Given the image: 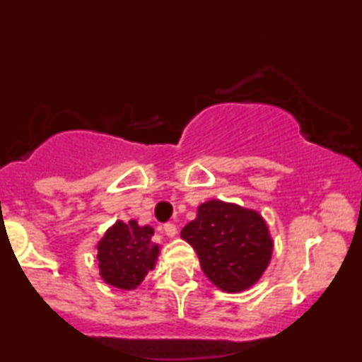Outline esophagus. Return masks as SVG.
Wrapping results in <instances>:
<instances>
[{
  "label": "esophagus",
  "mask_w": 362,
  "mask_h": 362,
  "mask_svg": "<svg viewBox=\"0 0 362 362\" xmlns=\"http://www.w3.org/2000/svg\"><path fill=\"white\" fill-rule=\"evenodd\" d=\"M165 233H167V236H170V238H173V236L177 235V226L173 223H168L165 224Z\"/></svg>",
  "instance_id": "obj_1"
}]
</instances>
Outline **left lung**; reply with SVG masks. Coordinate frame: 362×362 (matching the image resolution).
Segmentation results:
<instances>
[{"label": "left lung", "instance_id": "8db88e82", "mask_svg": "<svg viewBox=\"0 0 362 362\" xmlns=\"http://www.w3.org/2000/svg\"><path fill=\"white\" fill-rule=\"evenodd\" d=\"M209 281L226 293H240L260 279L272 257V238L257 211L223 201L199 206L197 218L182 230Z\"/></svg>", "mask_w": 362, "mask_h": 362}]
</instances>
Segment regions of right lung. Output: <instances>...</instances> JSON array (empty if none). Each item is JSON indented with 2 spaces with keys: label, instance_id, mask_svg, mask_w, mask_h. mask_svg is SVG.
Segmentation results:
<instances>
[{
  "label": "right lung",
  "instance_id": "obj_1",
  "mask_svg": "<svg viewBox=\"0 0 362 362\" xmlns=\"http://www.w3.org/2000/svg\"><path fill=\"white\" fill-rule=\"evenodd\" d=\"M155 230L132 219L117 221L107 230L97 247L102 279L119 289H136L148 271L155 267L160 247L153 243Z\"/></svg>",
  "mask_w": 362,
  "mask_h": 362
}]
</instances>
